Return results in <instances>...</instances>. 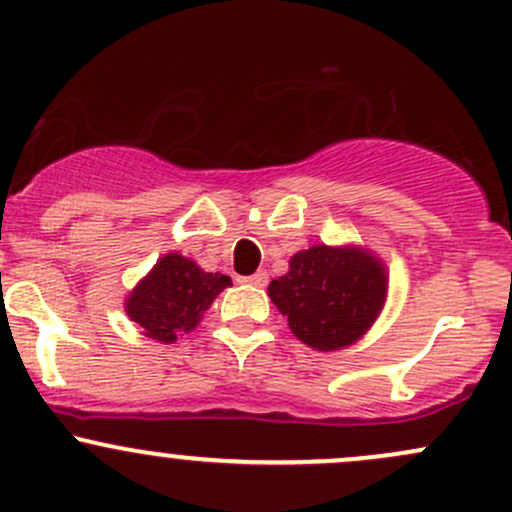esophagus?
I'll use <instances>...</instances> for the list:
<instances>
[{
  "label": "esophagus",
  "instance_id": "obj_1",
  "mask_svg": "<svg viewBox=\"0 0 512 512\" xmlns=\"http://www.w3.org/2000/svg\"><path fill=\"white\" fill-rule=\"evenodd\" d=\"M239 280H241V283H249V285H256V288H263V285L268 283V273L266 271H256L254 276H241Z\"/></svg>",
  "mask_w": 512,
  "mask_h": 512
}]
</instances>
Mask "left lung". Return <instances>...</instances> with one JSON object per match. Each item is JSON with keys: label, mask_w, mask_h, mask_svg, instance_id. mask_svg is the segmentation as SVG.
Masks as SVG:
<instances>
[{"label": "left lung", "mask_w": 512, "mask_h": 512, "mask_svg": "<svg viewBox=\"0 0 512 512\" xmlns=\"http://www.w3.org/2000/svg\"><path fill=\"white\" fill-rule=\"evenodd\" d=\"M273 305L302 344L337 351L359 342L388 295V271L359 246L317 244L290 258L285 276L268 285Z\"/></svg>", "instance_id": "1"}]
</instances>
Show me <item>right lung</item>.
I'll return each instance as SVG.
<instances>
[{"mask_svg": "<svg viewBox=\"0 0 512 512\" xmlns=\"http://www.w3.org/2000/svg\"><path fill=\"white\" fill-rule=\"evenodd\" d=\"M232 278L207 273L190 258L166 254L144 280H139L124 307L141 334L156 342L173 344L180 332H192Z\"/></svg>", "mask_w": 512, "mask_h": 512, "instance_id": "obj_1", "label": "right lung"}]
</instances>
